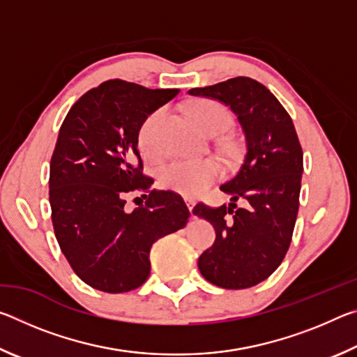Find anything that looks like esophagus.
<instances>
[{"mask_svg":"<svg viewBox=\"0 0 357 357\" xmlns=\"http://www.w3.org/2000/svg\"><path fill=\"white\" fill-rule=\"evenodd\" d=\"M185 204H187V208H189V211L192 213L193 206H195V202H192V200H185Z\"/></svg>","mask_w":357,"mask_h":357,"instance_id":"esophagus-1","label":"esophagus"}]
</instances>
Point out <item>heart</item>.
<instances>
[{
	"mask_svg": "<svg viewBox=\"0 0 357 357\" xmlns=\"http://www.w3.org/2000/svg\"><path fill=\"white\" fill-rule=\"evenodd\" d=\"M193 124L206 135L215 137L231 124V113L215 100H200L189 108ZM165 119V108H157L146 118L138 130V143L146 155L160 151V128ZM220 176V167L214 160H173L160 172L162 184L184 197H195Z\"/></svg>",
	"mask_w": 357,
	"mask_h": 357,
	"instance_id": "b5f03b06",
	"label": "heart"
}]
</instances>
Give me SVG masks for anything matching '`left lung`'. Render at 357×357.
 <instances>
[{"label":"left lung","mask_w":357,"mask_h":357,"mask_svg":"<svg viewBox=\"0 0 357 357\" xmlns=\"http://www.w3.org/2000/svg\"><path fill=\"white\" fill-rule=\"evenodd\" d=\"M189 94L231 108L247 146L238 173L220 185L233 203L219 208L198 203L193 208V214L215 229L214 244L198 258V268L220 288L255 287L283 261L298 217L304 162L293 119L264 84L249 77L193 88ZM238 199L243 207L236 204Z\"/></svg>","instance_id":"left-lung-1"}]
</instances>
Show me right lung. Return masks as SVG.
Wrapping results in <instances>:
<instances>
[{
    "label": "right lung",
    "mask_w": 357,
    "mask_h": 357,
    "mask_svg": "<svg viewBox=\"0 0 357 357\" xmlns=\"http://www.w3.org/2000/svg\"><path fill=\"white\" fill-rule=\"evenodd\" d=\"M178 93L107 80L72 105L59 129L48 179L53 229L74 273L100 291L143 285L151 247L189 222L181 195L153 189L137 146L144 118ZM134 192L147 202L128 213Z\"/></svg>",
    "instance_id": "add662e5"
}]
</instances>
